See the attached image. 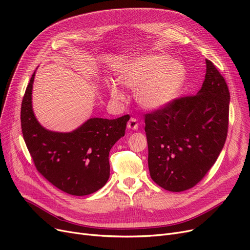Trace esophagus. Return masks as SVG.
I'll list each match as a JSON object with an SVG mask.
<instances>
[{
	"instance_id": "esophagus-1",
	"label": "esophagus",
	"mask_w": 250,
	"mask_h": 250,
	"mask_svg": "<svg viewBox=\"0 0 250 250\" xmlns=\"http://www.w3.org/2000/svg\"><path fill=\"white\" fill-rule=\"evenodd\" d=\"M138 126H139V124H138L137 119L135 117L129 118V121L127 122V127L129 129H134V131H135V129L138 128Z\"/></svg>"
}]
</instances>
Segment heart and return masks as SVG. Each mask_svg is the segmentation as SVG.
<instances>
[{"mask_svg": "<svg viewBox=\"0 0 250 250\" xmlns=\"http://www.w3.org/2000/svg\"><path fill=\"white\" fill-rule=\"evenodd\" d=\"M117 80L135 91L136 101L140 106L156 110L176 98L185 83L186 70L169 56L150 55L129 63L118 74ZM108 91L113 99H124V94L115 84H108Z\"/></svg>", "mask_w": 250, "mask_h": 250, "instance_id": "obj_1", "label": "heart"}]
</instances>
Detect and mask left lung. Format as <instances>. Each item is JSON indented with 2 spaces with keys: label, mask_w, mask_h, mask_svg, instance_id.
Wrapping results in <instances>:
<instances>
[{
  "label": "left lung",
  "mask_w": 250,
  "mask_h": 250,
  "mask_svg": "<svg viewBox=\"0 0 250 250\" xmlns=\"http://www.w3.org/2000/svg\"><path fill=\"white\" fill-rule=\"evenodd\" d=\"M205 80L194 96L145 114L151 179L171 192L199 183L218 159L229 125L230 92L208 59Z\"/></svg>",
  "instance_id": "obj_1"
}]
</instances>
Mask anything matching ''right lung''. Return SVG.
I'll return each mask as SVG.
<instances>
[{"mask_svg": "<svg viewBox=\"0 0 250 250\" xmlns=\"http://www.w3.org/2000/svg\"><path fill=\"white\" fill-rule=\"evenodd\" d=\"M32 74L21 104V128L35 166L61 191L84 196L101 189L109 179V152L125 136L128 115L115 119L94 117L70 133L52 132L35 116L31 104Z\"/></svg>", "mask_w": 250, "mask_h": 250, "instance_id": "obj_1", "label": "right lung"}]
</instances>
